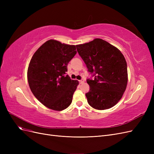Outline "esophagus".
Listing matches in <instances>:
<instances>
[{"label": "esophagus", "mask_w": 154, "mask_h": 154, "mask_svg": "<svg viewBox=\"0 0 154 154\" xmlns=\"http://www.w3.org/2000/svg\"><path fill=\"white\" fill-rule=\"evenodd\" d=\"M79 82H80V83H84V80H83V79H82V80H79Z\"/></svg>", "instance_id": "obj_1"}]
</instances>
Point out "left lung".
<instances>
[{"label":"left lung","instance_id":"obj_1","mask_svg":"<svg viewBox=\"0 0 154 154\" xmlns=\"http://www.w3.org/2000/svg\"><path fill=\"white\" fill-rule=\"evenodd\" d=\"M77 51L94 79H87L90 90L88 103L97 110L108 109L118 103L127 88V64L121 51L106 41L96 38L77 45Z\"/></svg>","mask_w":154,"mask_h":154}]
</instances>
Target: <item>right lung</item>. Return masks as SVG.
<instances>
[{
    "label": "right lung",
    "instance_id": "1",
    "mask_svg": "<svg viewBox=\"0 0 154 154\" xmlns=\"http://www.w3.org/2000/svg\"><path fill=\"white\" fill-rule=\"evenodd\" d=\"M76 46L49 40L34 53L27 69V80L36 98L48 108L63 110L71 105L78 85L66 72L76 54Z\"/></svg>",
    "mask_w": 154,
    "mask_h": 154
}]
</instances>
